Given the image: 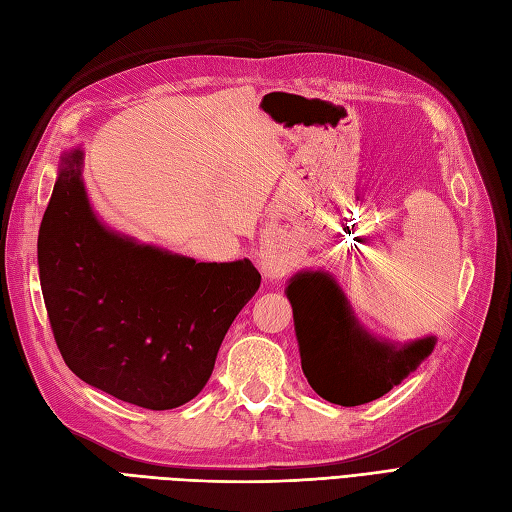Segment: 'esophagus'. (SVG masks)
I'll return each mask as SVG.
<instances>
[{
    "mask_svg": "<svg viewBox=\"0 0 512 512\" xmlns=\"http://www.w3.org/2000/svg\"><path fill=\"white\" fill-rule=\"evenodd\" d=\"M261 270H264L266 277L279 279L287 272V261L277 253H266L264 257H261Z\"/></svg>",
    "mask_w": 512,
    "mask_h": 512,
    "instance_id": "esophagus-1",
    "label": "esophagus"
}]
</instances>
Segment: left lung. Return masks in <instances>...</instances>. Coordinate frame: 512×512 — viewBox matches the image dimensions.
Returning <instances> with one entry per match:
<instances>
[{
    "label": "left lung",
    "mask_w": 512,
    "mask_h": 512,
    "mask_svg": "<svg viewBox=\"0 0 512 512\" xmlns=\"http://www.w3.org/2000/svg\"><path fill=\"white\" fill-rule=\"evenodd\" d=\"M285 294L303 372L313 391L333 404L359 406L385 396L435 350V335L400 344L370 333L326 270L296 272Z\"/></svg>",
    "instance_id": "obj_1"
}]
</instances>
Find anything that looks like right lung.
<instances>
[{
	"mask_svg": "<svg viewBox=\"0 0 512 512\" xmlns=\"http://www.w3.org/2000/svg\"><path fill=\"white\" fill-rule=\"evenodd\" d=\"M82 168V147L62 153L38 231L60 355L90 387L142 409H175L209 381L261 274L251 259L207 264L114 231L90 205Z\"/></svg>",
	"mask_w": 512,
	"mask_h": 512,
	"instance_id": "right-lung-1",
	"label": "right lung"
}]
</instances>
